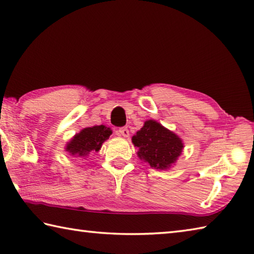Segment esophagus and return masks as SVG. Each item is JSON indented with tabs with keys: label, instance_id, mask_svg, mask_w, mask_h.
Instances as JSON below:
<instances>
[{
	"label": "esophagus",
	"instance_id": "esophagus-1",
	"mask_svg": "<svg viewBox=\"0 0 254 254\" xmlns=\"http://www.w3.org/2000/svg\"><path fill=\"white\" fill-rule=\"evenodd\" d=\"M120 133L122 134L123 137H125V138L129 137V130H128V129H127L126 127L121 128V129H120Z\"/></svg>",
	"mask_w": 254,
	"mask_h": 254
}]
</instances>
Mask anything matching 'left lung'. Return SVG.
Wrapping results in <instances>:
<instances>
[{"instance_id":"obj_1","label":"left lung","mask_w":254,"mask_h":254,"mask_svg":"<svg viewBox=\"0 0 254 254\" xmlns=\"http://www.w3.org/2000/svg\"><path fill=\"white\" fill-rule=\"evenodd\" d=\"M137 156L157 170H169L182 154L184 143L177 133L154 120L146 121L131 138Z\"/></svg>"}]
</instances>
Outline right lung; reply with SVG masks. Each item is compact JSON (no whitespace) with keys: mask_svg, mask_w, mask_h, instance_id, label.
<instances>
[{"mask_svg":"<svg viewBox=\"0 0 254 254\" xmlns=\"http://www.w3.org/2000/svg\"><path fill=\"white\" fill-rule=\"evenodd\" d=\"M112 132V129L104 125L83 128L66 142L64 150L71 157L85 159L91 153L100 151L102 144L110 138Z\"/></svg>","mask_w":254,"mask_h":254,"instance_id":"add662e5","label":"right lung"}]
</instances>
